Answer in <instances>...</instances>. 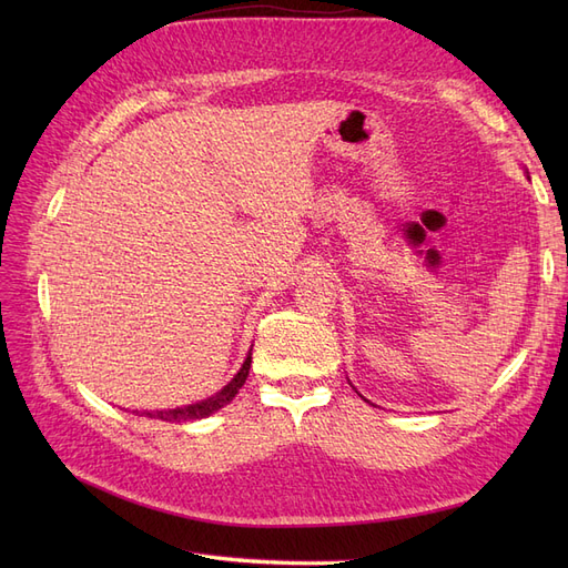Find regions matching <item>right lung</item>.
<instances>
[{
    "mask_svg": "<svg viewBox=\"0 0 568 568\" xmlns=\"http://www.w3.org/2000/svg\"><path fill=\"white\" fill-rule=\"evenodd\" d=\"M248 369H251V355L246 357V363L242 365V369H239V374L234 376V379L222 388L220 393H215L213 398L209 400H201V403H194V405H186V407H178V409H161V412H144L146 417L151 419H161V422H192V419H203L213 415V412L225 407L234 395L239 393V388L244 386L246 376H248Z\"/></svg>",
    "mask_w": 568,
    "mask_h": 568,
    "instance_id": "1",
    "label": "right lung"
}]
</instances>
